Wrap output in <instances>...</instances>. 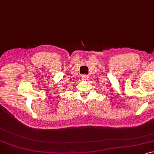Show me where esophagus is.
Masks as SVG:
<instances>
[{
	"label": "esophagus",
	"instance_id": "34e87169",
	"mask_svg": "<svg viewBox=\"0 0 154 154\" xmlns=\"http://www.w3.org/2000/svg\"><path fill=\"white\" fill-rule=\"evenodd\" d=\"M82 79H83V80H86L88 79V76H87V75H82Z\"/></svg>",
	"mask_w": 154,
	"mask_h": 154
}]
</instances>
